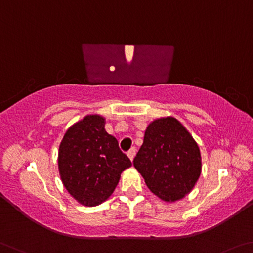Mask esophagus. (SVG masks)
<instances>
[{
    "label": "esophagus",
    "mask_w": 253,
    "mask_h": 253,
    "mask_svg": "<svg viewBox=\"0 0 253 253\" xmlns=\"http://www.w3.org/2000/svg\"><path fill=\"white\" fill-rule=\"evenodd\" d=\"M135 154H136V147H131L129 151H128L127 153V156L129 158L130 161H133L134 158H135Z\"/></svg>",
    "instance_id": "1"
}]
</instances>
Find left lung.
I'll list each match as a JSON object with an SVG mask.
<instances>
[{"instance_id":"obj_1","label":"left lung","mask_w":253,"mask_h":253,"mask_svg":"<svg viewBox=\"0 0 253 253\" xmlns=\"http://www.w3.org/2000/svg\"><path fill=\"white\" fill-rule=\"evenodd\" d=\"M134 167L156 197L175 203L198 181L202 155L187 128L177 118L168 116L148 124Z\"/></svg>"}]
</instances>
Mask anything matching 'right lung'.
Segmentation results:
<instances>
[{"mask_svg": "<svg viewBox=\"0 0 253 253\" xmlns=\"http://www.w3.org/2000/svg\"><path fill=\"white\" fill-rule=\"evenodd\" d=\"M106 118L86 115L73 124L59 144L61 180L76 202L98 206L110 197L130 160L119 150L118 141L105 129Z\"/></svg>", "mask_w": 253, "mask_h": 253, "instance_id": "1", "label": "right lung"}]
</instances>
